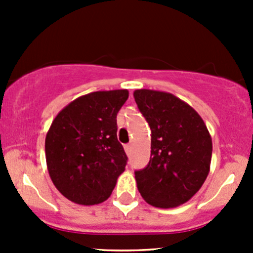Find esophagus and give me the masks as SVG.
Returning <instances> with one entry per match:
<instances>
[{
  "instance_id": "34e87169",
  "label": "esophagus",
  "mask_w": 253,
  "mask_h": 253,
  "mask_svg": "<svg viewBox=\"0 0 253 253\" xmlns=\"http://www.w3.org/2000/svg\"><path fill=\"white\" fill-rule=\"evenodd\" d=\"M125 150H126V153H127V154H131L132 145H131V144H126V145H125Z\"/></svg>"
}]
</instances>
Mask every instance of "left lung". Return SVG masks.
<instances>
[{
	"label": "left lung",
	"instance_id": "left-lung-1",
	"mask_svg": "<svg viewBox=\"0 0 253 253\" xmlns=\"http://www.w3.org/2000/svg\"><path fill=\"white\" fill-rule=\"evenodd\" d=\"M133 96L152 131L149 163L134 171L139 193L158 208L183 205L208 176L213 149L208 128L195 109L172 94L138 89Z\"/></svg>",
	"mask_w": 253,
	"mask_h": 253
}]
</instances>
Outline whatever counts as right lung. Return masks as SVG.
<instances>
[{
  "mask_svg": "<svg viewBox=\"0 0 253 253\" xmlns=\"http://www.w3.org/2000/svg\"><path fill=\"white\" fill-rule=\"evenodd\" d=\"M128 90L94 91L57 114L45 138L48 174L67 200L99 205L110 197L127 155L117 141L116 116Z\"/></svg>",
  "mask_w": 253,
  "mask_h": 253,
  "instance_id": "1",
  "label": "right lung"
}]
</instances>
